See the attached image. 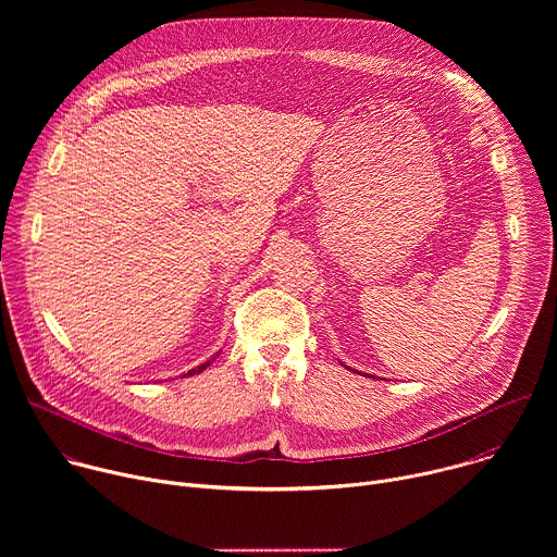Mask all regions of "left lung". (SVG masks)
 <instances>
[{
	"mask_svg": "<svg viewBox=\"0 0 557 557\" xmlns=\"http://www.w3.org/2000/svg\"><path fill=\"white\" fill-rule=\"evenodd\" d=\"M346 368H348V366H346ZM348 370H350V368H348ZM352 372H355V370H352ZM357 374H361V372H357Z\"/></svg>",
	"mask_w": 557,
	"mask_h": 557,
	"instance_id": "1",
	"label": "left lung"
}]
</instances>
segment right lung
<instances>
[{"label":"right lung","mask_w":557,"mask_h":557,"mask_svg":"<svg viewBox=\"0 0 557 557\" xmlns=\"http://www.w3.org/2000/svg\"><path fill=\"white\" fill-rule=\"evenodd\" d=\"M215 357H218V355H213V357H211V359H209V361H205V363H200V366H198V368H191V370H187V372H185V374H183V376H191V374H198V372H202V370H207V366H211V363H213V361H215Z\"/></svg>","instance_id":"add662e5"}]
</instances>
